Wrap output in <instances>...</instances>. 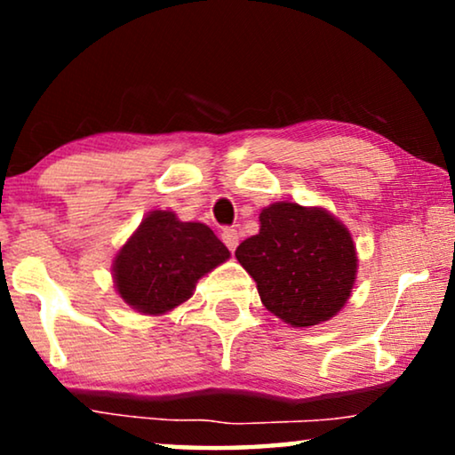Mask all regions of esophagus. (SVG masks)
Wrapping results in <instances>:
<instances>
[{
	"instance_id": "esophagus-1",
	"label": "esophagus",
	"mask_w": 455,
	"mask_h": 455,
	"mask_svg": "<svg viewBox=\"0 0 455 455\" xmlns=\"http://www.w3.org/2000/svg\"><path fill=\"white\" fill-rule=\"evenodd\" d=\"M238 232H235V229H223L221 232V240H223V244H226L229 251H235V246H238Z\"/></svg>"
}]
</instances>
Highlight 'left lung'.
Returning <instances> with one entry per match:
<instances>
[{
    "label": "left lung",
    "mask_w": 455,
    "mask_h": 455,
    "mask_svg": "<svg viewBox=\"0 0 455 455\" xmlns=\"http://www.w3.org/2000/svg\"><path fill=\"white\" fill-rule=\"evenodd\" d=\"M257 282L267 310L294 327L331 319L356 279L352 235L323 209L275 203L260 213V229L235 248Z\"/></svg>",
    "instance_id": "8db88e82"
}]
</instances>
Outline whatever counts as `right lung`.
I'll list each match as a JSON object with an SVG mask.
<instances>
[{"instance_id":"1","label":"right lung","mask_w":455,"mask_h":455,"mask_svg":"<svg viewBox=\"0 0 455 455\" xmlns=\"http://www.w3.org/2000/svg\"><path fill=\"white\" fill-rule=\"evenodd\" d=\"M228 259L226 244L204 223L153 211L117 252L116 288L132 308L161 315L188 300L198 279Z\"/></svg>"}]
</instances>
